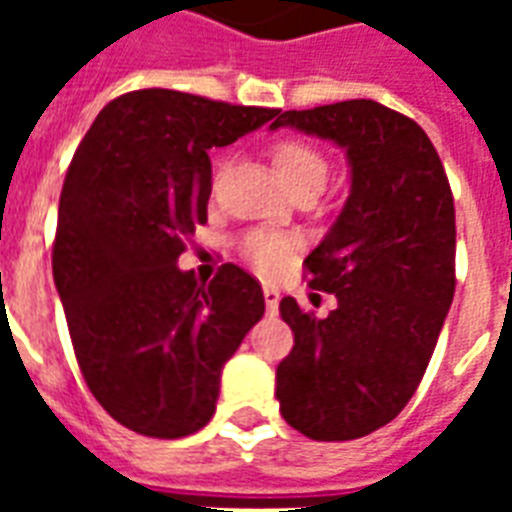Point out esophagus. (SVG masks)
I'll return each mask as SVG.
<instances>
[{"mask_svg": "<svg viewBox=\"0 0 512 512\" xmlns=\"http://www.w3.org/2000/svg\"><path fill=\"white\" fill-rule=\"evenodd\" d=\"M263 297H265V305H268V311H271V313L279 311V300H281L279 289H276V287H265L263 289Z\"/></svg>", "mask_w": 512, "mask_h": 512, "instance_id": "1", "label": "esophagus"}]
</instances>
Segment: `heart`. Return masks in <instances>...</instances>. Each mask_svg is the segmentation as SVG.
I'll list each match as a JSON object with an SVG mask.
<instances>
[{"label": "heart", "instance_id": "heart-1", "mask_svg": "<svg viewBox=\"0 0 512 512\" xmlns=\"http://www.w3.org/2000/svg\"><path fill=\"white\" fill-rule=\"evenodd\" d=\"M273 164L281 180L292 188L300 191L305 185H324L329 177V164L319 148L305 143V140H281L273 146ZM247 257L265 273H276L281 265L287 263L289 252H292V239L279 236V233H255L249 236Z\"/></svg>", "mask_w": 512, "mask_h": 512}]
</instances>
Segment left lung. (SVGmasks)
Segmentation results:
<instances>
[{
	"label": "left lung",
	"instance_id": "8db88e82",
	"mask_svg": "<svg viewBox=\"0 0 512 512\" xmlns=\"http://www.w3.org/2000/svg\"><path fill=\"white\" fill-rule=\"evenodd\" d=\"M295 127L345 148L350 193L308 284L337 297L327 319L284 297L295 348L276 369L281 417L313 441H353L388 425L428 369L454 297V199L420 124L377 100L284 111Z\"/></svg>",
	"mask_w": 512,
	"mask_h": 512
}]
</instances>
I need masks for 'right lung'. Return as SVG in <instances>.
<instances>
[{
  "instance_id": "right-lung-1",
  "label": "right lung",
  "mask_w": 512,
  "mask_h": 512,
  "mask_svg": "<svg viewBox=\"0 0 512 512\" xmlns=\"http://www.w3.org/2000/svg\"><path fill=\"white\" fill-rule=\"evenodd\" d=\"M276 114L151 87L111 100L76 148L52 279L87 388L140 436L204 428L225 361L263 319V289L239 265L199 284L177 257L207 223L209 148Z\"/></svg>"
}]
</instances>
